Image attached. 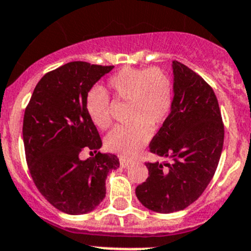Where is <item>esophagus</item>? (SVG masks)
I'll return each instance as SVG.
<instances>
[{
    "label": "esophagus",
    "mask_w": 251,
    "mask_h": 251,
    "mask_svg": "<svg viewBox=\"0 0 251 251\" xmlns=\"http://www.w3.org/2000/svg\"><path fill=\"white\" fill-rule=\"evenodd\" d=\"M130 165H132V161L125 160V158H120V166H121V167H123V168L130 167Z\"/></svg>",
    "instance_id": "esophagus-1"
}]
</instances>
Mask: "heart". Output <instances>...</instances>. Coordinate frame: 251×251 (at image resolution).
Masks as SVG:
<instances>
[{
  "mask_svg": "<svg viewBox=\"0 0 251 251\" xmlns=\"http://www.w3.org/2000/svg\"><path fill=\"white\" fill-rule=\"evenodd\" d=\"M106 88L115 101L127 102L126 120L130 123L115 127L105 145L109 151L132 157L151 139L152 128H157L168 118L173 102L172 83L158 68L125 67L107 79ZM85 110L97 127H109L111 105L105 91L90 89L85 97Z\"/></svg>",
  "mask_w": 251,
  "mask_h": 251,
  "instance_id": "1",
  "label": "heart"
}]
</instances>
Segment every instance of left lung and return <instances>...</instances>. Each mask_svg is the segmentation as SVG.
<instances>
[{"mask_svg": "<svg viewBox=\"0 0 251 251\" xmlns=\"http://www.w3.org/2000/svg\"><path fill=\"white\" fill-rule=\"evenodd\" d=\"M173 102L150 144L152 153L172 162H147L149 177L136 187L142 205L157 213L183 210L202 196L219 163L224 125L209 84L173 60Z\"/></svg>", "mask_w": 251, "mask_h": 251, "instance_id": "left-lung-1", "label": "left lung"}]
</instances>
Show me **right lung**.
Wrapping results in <instances>:
<instances>
[{
    "label": "right lung",
    "mask_w": 251,
    "mask_h": 251,
    "mask_svg": "<svg viewBox=\"0 0 251 251\" xmlns=\"http://www.w3.org/2000/svg\"><path fill=\"white\" fill-rule=\"evenodd\" d=\"M114 65L70 62L38 81L23 118L25 160L34 184L53 207L67 214H85L106 194L107 173L120 166L102 142L85 110V97ZM83 151L97 153L84 161Z\"/></svg>",
    "instance_id": "obj_1"
}]
</instances>
